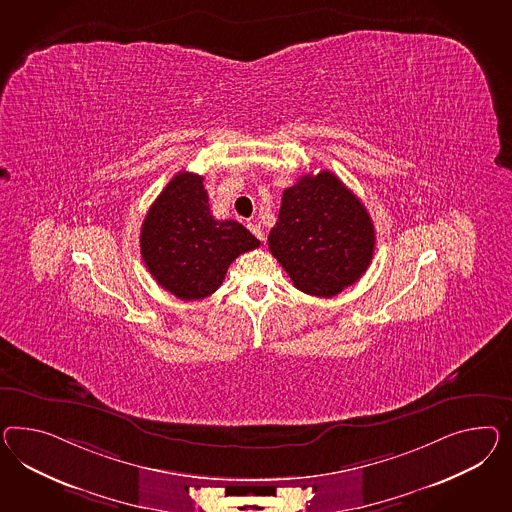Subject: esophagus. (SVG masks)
Returning <instances> with one entry per match:
<instances>
[{
    "mask_svg": "<svg viewBox=\"0 0 512 512\" xmlns=\"http://www.w3.org/2000/svg\"><path fill=\"white\" fill-rule=\"evenodd\" d=\"M248 229L253 233V235L257 236L259 240H263L264 238V231L263 227L259 225V223H255V221H249L248 223Z\"/></svg>",
    "mask_w": 512,
    "mask_h": 512,
    "instance_id": "34e87169",
    "label": "esophagus"
}]
</instances>
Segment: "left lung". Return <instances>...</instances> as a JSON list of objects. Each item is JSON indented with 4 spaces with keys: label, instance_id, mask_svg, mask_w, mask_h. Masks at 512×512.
<instances>
[{
    "label": "left lung",
    "instance_id": "left-lung-1",
    "mask_svg": "<svg viewBox=\"0 0 512 512\" xmlns=\"http://www.w3.org/2000/svg\"><path fill=\"white\" fill-rule=\"evenodd\" d=\"M367 208L332 171L304 175L283 192L268 248L296 289L332 298L356 283L373 261Z\"/></svg>",
    "mask_w": 512,
    "mask_h": 512
}]
</instances>
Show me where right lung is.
<instances>
[{"mask_svg": "<svg viewBox=\"0 0 512 512\" xmlns=\"http://www.w3.org/2000/svg\"><path fill=\"white\" fill-rule=\"evenodd\" d=\"M259 244L242 223L212 216L203 177L188 171L169 180L139 235L141 257L151 276L186 302L218 291L236 257Z\"/></svg>", "mask_w": 512, "mask_h": 512, "instance_id": "obj_1", "label": "right lung"}]
</instances>
